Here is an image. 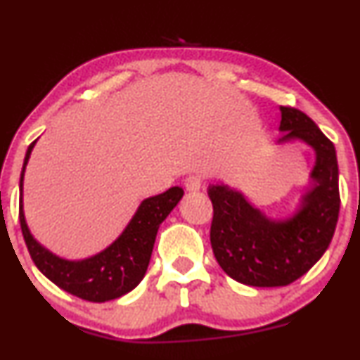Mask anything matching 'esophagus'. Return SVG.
Wrapping results in <instances>:
<instances>
[{
  "mask_svg": "<svg viewBox=\"0 0 360 360\" xmlns=\"http://www.w3.org/2000/svg\"><path fill=\"white\" fill-rule=\"evenodd\" d=\"M184 186H186V191H191V193L199 191V189H201V186H202V177L196 176V174L186 177Z\"/></svg>",
  "mask_w": 360,
  "mask_h": 360,
  "instance_id": "esophagus-1",
  "label": "esophagus"
}]
</instances>
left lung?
Masks as SVG:
<instances>
[{"mask_svg":"<svg viewBox=\"0 0 360 360\" xmlns=\"http://www.w3.org/2000/svg\"><path fill=\"white\" fill-rule=\"evenodd\" d=\"M276 144L302 141L315 153L310 189L287 219H271L243 193L211 184V246L216 262L233 280L251 287H285L305 275L330 245L339 219V166L335 147L317 124L293 107H280Z\"/></svg>","mask_w":360,"mask_h":360,"instance_id":"8db88e82","label":"left lung"}]
</instances>
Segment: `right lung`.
I'll use <instances>...</instances> for the list:
<instances>
[{
	"mask_svg": "<svg viewBox=\"0 0 360 360\" xmlns=\"http://www.w3.org/2000/svg\"><path fill=\"white\" fill-rule=\"evenodd\" d=\"M34 144L28 147L20 177V224L33 263L56 287L84 300L102 304L129 293L144 278L158 229L181 201L183 188L144 199L120 236L101 253L85 259L60 258L34 240L25 219L23 177Z\"/></svg>",
	"mask_w": 360,
	"mask_h": 360,
	"instance_id": "right-lung-1",
	"label": "right lung"
}]
</instances>
